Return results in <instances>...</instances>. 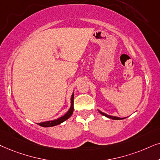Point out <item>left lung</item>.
<instances>
[{
    "label": "left lung",
    "instance_id": "obj_1",
    "mask_svg": "<svg viewBox=\"0 0 160 160\" xmlns=\"http://www.w3.org/2000/svg\"><path fill=\"white\" fill-rule=\"evenodd\" d=\"M99 112L100 113H101L102 115H103V116H106V117H108V118H109L114 119V120H119V119H122V118H118V117L109 116V115H107L106 113H104V112H101V111H99Z\"/></svg>",
    "mask_w": 160,
    "mask_h": 160
}]
</instances>
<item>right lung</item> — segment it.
<instances>
[{"mask_svg": "<svg viewBox=\"0 0 160 160\" xmlns=\"http://www.w3.org/2000/svg\"><path fill=\"white\" fill-rule=\"evenodd\" d=\"M73 105H74V93L72 94V98H71V107H70V109L69 110V111H68L64 116L53 121H44V122H42V123H38V124H39V126L43 127H53V126H56V125L58 124H60V123H61L64 121L67 120V119L69 118V117L72 116V113H73V111H74Z\"/></svg>", "mask_w": 160, "mask_h": 160, "instance_id": "add662e5", "label": "right lung"}]
</instances>
